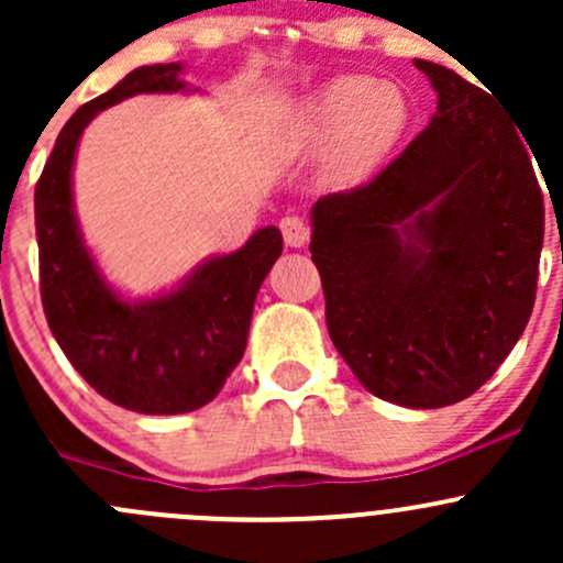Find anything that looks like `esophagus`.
<instances>
[{"label": "esophagus", "instance_id": "esophagus-1", "mask_svg": "<svg viewBox=\"0 0 563 563\" xmlns=\"http://www.w3.org/2000/svg\"><path fill=\"white\" fill-rule=\"evenodd\" d=\"M280 231H283V240H286L288 247H302L308 245L310 240V229L302 218L297 214H288V218L280 220Z\"/></svg>", "mask_w": 563, "mask_h": 563}]
</instances>
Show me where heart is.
Masks as SVG:
<instances>
[{
    "label": "heart",
    "mask_w": 563,
    "mask_h": 563,
    "mask_svg": "<svg viewBox=\"0 0 563 563\" xmlns=\"http://www.w3.org/2000/svg\"><path fill=\"white\" fill-rule=\"evenodd\" d=\"M408 124V103L391 84L367 76H345L318 89L305 108V133L316 144H332L340 174L356 176L371 168L395 144Z\"/></svg>",
    "instance_id": "1"
}]
</instances>
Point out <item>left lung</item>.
Masks as SVG:
<instances>
[{"label": "left lung", "instance_id": "left-lung-1", "mask_svg": "<svg viewBox=\"0 0 563 563\" xmlns=\"http://www.w3.org/2000/svg\"><path fill=\"white\" fill-rule=\"evenodd\" d=\"M413 65L439 111L376 179L318 198L310 253L329 338L362 387L444 408L474 395L523 334L544 203L533 152L490 95Z\"/></svg>", "mask_w": 563, "mask_h": 563}]
</instances>
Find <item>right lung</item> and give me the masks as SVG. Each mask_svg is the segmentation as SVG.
I'll return each mask as SVG.
<instances>
[{
    "label": "right lung",
    "instance_id": "right-lung-1",
    "mask_svg": "<svg viewBox=\"0 0 563 563\" xmlns=\"http://www.w3.org/2000/svg\"><path fill=\"white\" fill-rule=\"evenodd\" d=\"M181 65H146L81 106L56 139L35 187L40 297L56 343L84 382L139 413L207 406L240 365L261 283L283 253L275 225L245 247L196 266L174 291L128 302L89 255L73 209V161L84 128L108 106L141 92H181Z\"/></svg>",
    "mask_w": 563,
    "mask_h": 563
}]
</instances>
